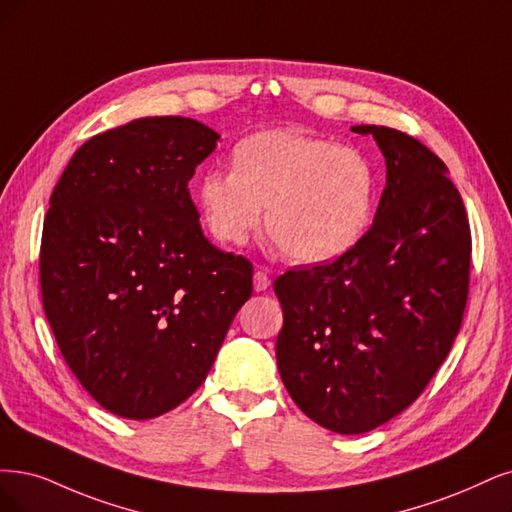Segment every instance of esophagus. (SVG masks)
Segmentation results:
<instances>
[{
  "mask_svg": "<svg viewBox=\"0 0 512 512\" xmlns=\"http://www.w3.org/2000/svg\"><path fill=\"white\" fill-rule=\"evenodd\" d=\"M270 274L263 270V268H257L255 270V276H253V287H255V291L257 293H261V291H266L268 287H270Z\"/></svg>",
  "mask_w": 512,
  "mask_h": 512,
  "instance_id": "esophagus-1",
  "label": "esophagus"
}]
</instances>
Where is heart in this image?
Wrapping results in <instances>:
<instances>
[{
    "instance_id": "obj_1",
    "label": "heart",
    "mask_w": 512,
    "mask_h": 512,
    "mask_svg": "<svg viewBox=\"0 0 512 512\" xmlns=\"http://www.w3.org/2000/svg\"><path fill=\"white\" fill-rule=\"evenodd\" d=\"M377 175L361 149L299 130H263L232 149V173L198 183L206 230L246 244L266 208L268 234L291 261L316 266L350 253L367 234Z\"/></svg>"
}]
</instances>
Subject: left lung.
<instances>
[{
    "mask_svg": "<svg viewBox=\"0 0 512 512\" xmlns=\"http://www.w3.org/2000/svg\"><path fill=\"white\" fill-rule=\"evenodd\" d=\"M352 132L386 158L373 225L333 263L274 280L282 384L339 434L382 426L424 392L460 331L470 274L466 208L443 160L401 130Z\"/></svg>",
    "mask_w": 512,
    "mask_h": 512,
    "instance_id": "1",
    "label": "left lung"
}]
</instances>
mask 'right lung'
Here are the masks:
<instances>
[{
	"mask_svg": "<svg viewBox=\"0 0 512 512\" xmlns=\"http://www.w3.org/2000/svg\"><path fill=\"white\" fill-rule=\"evenodd\" d=\"M217 141L181 116L132 120L75 151L50 196L44 312L73 375L120 418L189 399L253 293L251 261L204 238L187 189Z\"/></svg>",
	"mask_w": 512,
	"mask_h": 512,
	"instance_id": "right-lung-1",
	"label": "right lung"
}]
</instances>
